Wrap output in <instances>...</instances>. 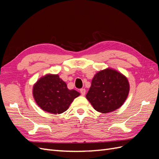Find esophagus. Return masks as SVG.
Segmentation results:
<instances>
[{"instance_id":"1","label":"esophagus","mask_w":159,"mask_h":159,"mask_svg":"<svg viewBox=\"0 0 159 159\" xmlns=\"http://www.w3.org/2000/svg\"><path fill=\"white\" fill-rule=\"evenodd\" d=\"M85 92H86V91H85V89H80V93H81V94L82 95H85Z\"/></svg>"}]
</instances>
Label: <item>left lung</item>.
I'll use <instances>...</instances> for the list:
<instances>
[{
    "instance_id": "1",
    "label": "left lung",
    "mask_w": 159,
    "mask_h": 159,
    "mask_svg": "<svg viewBox=\"0 0 159 159\" xmlns=\"http://www.w3.org/2000/svg\"><path fill=\"white\" fill-rule=\"evenodd\" d=\"M129 91L126 77L115 70L106 69L95 75L86 98L96 111L107 113L121 106Z\"/></svg>"
}]
</instances>
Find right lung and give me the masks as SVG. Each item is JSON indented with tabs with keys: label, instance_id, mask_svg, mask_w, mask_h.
Segmentation results:
<instances>
[{
	"label": "right lung",
	"instance_id": "1",
	"mask_svg": "<svg viewBox=\"0 0 159 159\" xmlns=\"http://www.w3.org/2000/svg\"><path fill=\"white\" fill-rule=\"evenodd\" d=\"M33 95L42 109L51 113H62L68 109L80 93L67 88L58 75H46L34 86Z\"/></svg>",
	"mask_w": 159,
	"mask_h": 159
}]
</instances>
